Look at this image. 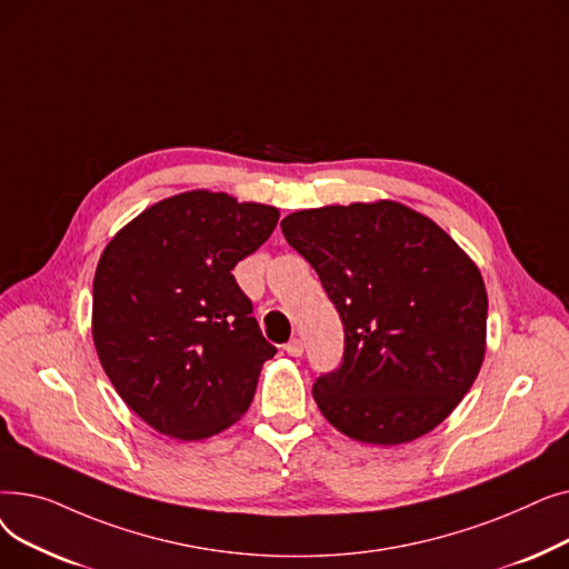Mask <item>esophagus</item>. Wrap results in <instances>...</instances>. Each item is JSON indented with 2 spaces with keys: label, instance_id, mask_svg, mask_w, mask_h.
Returning <instances> with one entry per match:
<instances>
[{
  "label": "esophagus",
  "instance_id": "esophagus-1",
  "mask_svg": "<svg viewBox=\"0 0 569 569\" xmlns=\"http://www.w3.org/2000/svg\"><path fill=\"white\" fill-rule=\"evenodd\" d=\"M286 352H288L290 357H300V355L305 352V343H302L300 339H290V341L286 343Z\"/></svg>",
  "mask_w": 569,
  "mask_h": 569
}]
</instances>
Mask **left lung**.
Instances as JSON below:
<instances>
[{
    "label": "left lung",
    "mask_w": 569,
    "mask_h": 569,
    "mask_svg": "<svg viewBox=\"0 0 569 569\" xmlns=\"http://www.w3.org/2000/svg\"><path fill=\"white\" fill-rule=\"evenodd\" d=\"M281 230L343 325L341 365L313 382L320 412L371 445L438 427L485 360L480 269L431 219L390 200L305 209Z\"/></svg>",
    "instance_id": "left-lung-1"
}]
</instances>
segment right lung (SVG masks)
Wrapping results in <instances>:
<instances>
[{
    "label": "right lung",
    "instance_id": "right-lung-1",
    "mask_svg": "<svg viewBox=\"0 0 569 569\" xmlns=\"http://www.w3.org/2000/svg\"><path fill=\"white\" fill-rule=\"evenodd\" d=\"M277 221V207L189 191L144 209L101 253L92 309L99 360L117 395L159 433L200 440L251 406L277 348L232 269Z\"/></svg>",
    "mask_w": 569,
    "mask_h": 569
}]
</instances>
